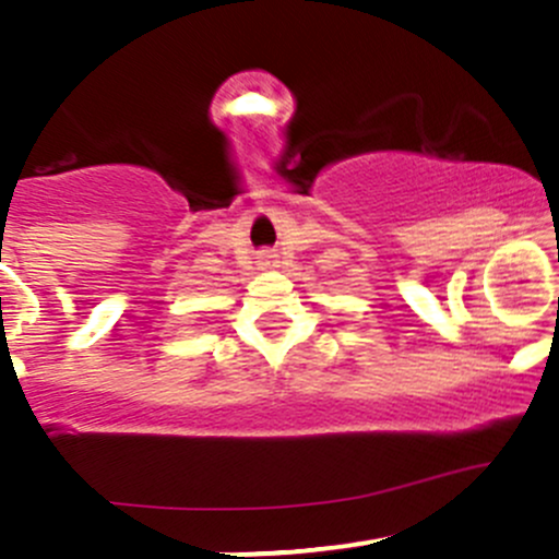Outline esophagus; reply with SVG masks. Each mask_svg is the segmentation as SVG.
Listing matches in <instances>:
<instances>
[{
    "mask_svg": "<svg viewBox=\"0 0 559 559\" xmlns=\"http://www.w3.org/2000/svg\"><path fill=\"white\" fill-rule=\"evenodd\" d=\"M271 262H273V254L271 252H262L260 254V265H271Z\"/></svg>",
    "mask_w": 559,
    "mask_h": 559,
    "instance_id": "esophagus-1",
    "label": "esophagus"
}]
</instances>
